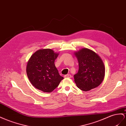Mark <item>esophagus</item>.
I'll use <instances>...</instances> for the list:
<instances>
[{
	"instance_id": "1",
	"label": "esophagus",
	"mask_w": 126,
	"mask_h": 126,
	"mask_svg": "<svg viewBox=\"0 0 126 126\" xmlns=\"http://www.w3.org/2000/svg\"><path fill=\"white\" fill-rule=\"evenodd\" d=\"M64 78H71V76L69 74H67V75H64Z\"/></svg>"
}]
</instances>
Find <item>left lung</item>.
I'll list each match as a JSON object with an SVG mask.
<instances>
[{"label": "left lung", "mask_w": 126, "mask_h": 126, "mask_svg": "<svg viewBox=\"0 0 126 126\" xmlns=\"http://www.w3.org/2000/svg\"><path fill=\"white\" fill-rule=\"evenodd\" d=\"M79 64L74 81L78 88L88 91L98 86L105 76V67L101 58L93 50L82 48L74 52Z\"/></svg>", "instance_id": "1"}]
</instances>
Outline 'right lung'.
<instances>
[{"label": "right lung", "instance_id": "right-lung-1", "mask_svg": "<svg viewBox=\"0 0 126 126\" xmlns=\"http://www.w3.org/2000/svg\"><path fill=\"white\" fill-rule=\"evenodd\" d=\"M59 53L50 49L36 51L26 65V74L32 85L44 92L50 93L59 85L63 77L55 64Z\"/></svg>", "mask_w": 126, "mask_h": 126}]
</instances>
